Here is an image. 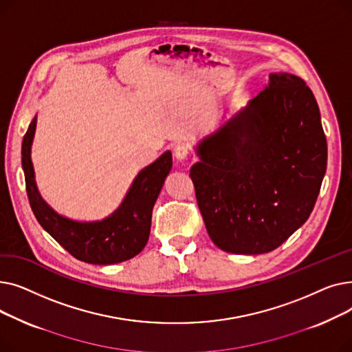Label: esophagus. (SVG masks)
Instances as JSON below:
<instances>
[{
    "instance_id": "34e87169",
    "label": "esophagus",
    "mask_w": 352,
    "mask_h": 352,
    "mask_svg": "<svg viewBox=\"0 0 352 352\" xmlns=\"http://www.w3.org/2000/svg\"><path fill=\"white\" fill-rule=\"evenodd\" d=\"M174 155H175V158L179 160V161L186 160V158L190 155V148H188V145H186V144H177V145L174 146Z\"/></svg>"
}]
</instances>
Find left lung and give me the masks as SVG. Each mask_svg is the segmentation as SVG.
<instances>
[{"label":"left lung","instance_id":"left-lung-1","mask_svg":"<svg viewBox=\"0 0 352 352\" xmlns=\"http://www.w3.org/2000/svg\"><path fill=\"white\" fill-rule=\"evenodd\" d=\"M190 177L212 243L232 254H264L297 231L316 206L327 171V140L309 87L288 72L197 148Z\"/></svg>","mask_w":352,"mask_h":352}]
</instances>
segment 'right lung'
<instances>
[{"instance_id":"right-lung-1","label":"right lung","mask_w":352,"mask_h":352,"mask_svg":"<svg viewBox=\"0 0 352 352\" xmlns=\"http://www.w3.org/2000/svg\"><path fill=\"white\" fill-rule=\"evenodd\" d=\"M36 116L23 140L21 161L31 210L41 227L77 260L109 265L129 260L142 251L151 230V217L162 184L173 166L171 151H165L138 173L121 206L101 221L81 223L55 212L38 192L31 161Z\"/></svg>"}]
</instances>
